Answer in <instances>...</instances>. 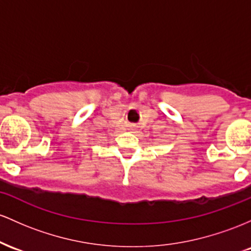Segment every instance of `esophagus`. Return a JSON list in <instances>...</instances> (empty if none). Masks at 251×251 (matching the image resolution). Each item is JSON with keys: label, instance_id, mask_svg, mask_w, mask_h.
<instances>
[{"label": "esophagus", "instance_id": "34e87169", "mask_svg": "<svg viewBox=\"0 0 251 251\" xmlns=\"http://www.w3.org/2000/svg\"><path fill=\"white\" fill-rule=\"evenodd\" d=\"M131 128H134V126H131Z\"/></svg>", "mask_w": 251, "mask_h": 251}]
</instances>
